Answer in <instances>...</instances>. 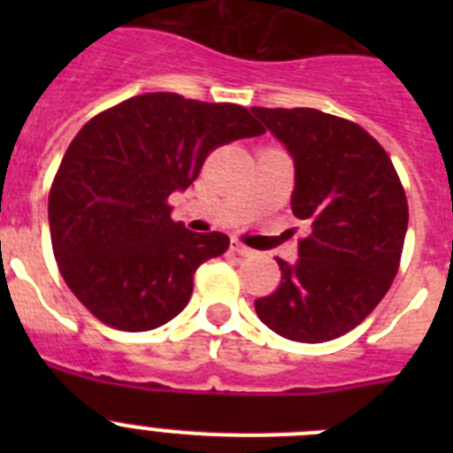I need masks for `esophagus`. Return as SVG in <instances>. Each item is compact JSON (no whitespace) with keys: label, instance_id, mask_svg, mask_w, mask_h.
Here are the masks:
<instances>
[{"label":"esophagus","instance_id":"esophagus-1","mask_svg":"<svg viewBox=\"0 0 453 453\" xmlns=\"http://www.w3.org/2000/svg\"><path fill=\"white\" fill-rule=\"evenodd\" d=\"M231 251H235V254H240V256H251V254H254V250L245 247V245H242V242H238V240H231Z\"/></svg>","mask_w":453,"mask_h":453}]
</instances>
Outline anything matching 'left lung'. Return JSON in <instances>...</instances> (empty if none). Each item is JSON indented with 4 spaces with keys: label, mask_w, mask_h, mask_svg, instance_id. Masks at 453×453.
Masks as SVG:
<instances>
[{
    "label": "left lung",
    "mask_w": 453,
    "mask_h": 453,
    "mask_svg": "<svg viewBox=\"0 0 453 453\" xmlns=\"http://www.w3.org/2000/svg\"><path fill=\"white\" fill-rule=\"evenodd\" d=\"M295 163L290 206L311 231L281 283L256 299L274 334L326 342L363 322L397 274L408 203L390 156L349 119L315 108H251Z\"/></svg>",
    "instance_id": "obj_1"
}]
</instances>
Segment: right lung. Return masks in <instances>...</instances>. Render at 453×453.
Returning <instances> with one entry per match:
<instances>
[{"instance_id": "obj_1", "label": "right lung", "mask_w": 453, "mask_h": 453, "mask_svg": "<svg viewBox=\"0 0 453 453\" xmlns=\"http://www.w3.org/2000/svg\"><path fill=\"white\" fill-rule=\"evenodd\" d=\"M265 134L247 108L147 92L95 115L63 156L50 190L56 263L97 319L150 331L181 313L192 276L229 235L195 234L167 197L199 177L206 156Z\"/></svg>"}]
</instances>
